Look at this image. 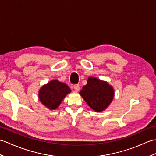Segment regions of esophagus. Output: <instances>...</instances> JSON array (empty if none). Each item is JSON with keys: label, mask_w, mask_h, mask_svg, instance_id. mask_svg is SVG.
<instances>
[{"label": "esophagus", "mask_w": 156, "mask_h": 156, "mask_svg": "<svg viewBox=\"0 0 156 156\" xmlns=\"http://www.w3.org/2000/svg\"><path fill=\"white\" fill-rule=\"evenodd\" d=\"M73 88H74L75 91L78 92V91H79V90H80V86H79V84H74V86H73Z\"/></svg>", "instance_id": "obj_1"}]
</instances>
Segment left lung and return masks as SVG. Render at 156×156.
Returning a JSON list of instances; mask_svg holds the SVG:
<instances>
[{"instance_id": "1", "label": "left lung", "mask_w": 156, "mask_h": 156, "mask_svg": "<svg viewBox=\"0 0 156 156\" xmlns=\"http://www.w3.org/2000/svg\"><path fill=\"white\" fill-rule=\"evenodd\" d=\"M80 94L92 109L101 112L111 103L114 97V89L106 82L90 77Z\"/></svg>"}]
</instances>
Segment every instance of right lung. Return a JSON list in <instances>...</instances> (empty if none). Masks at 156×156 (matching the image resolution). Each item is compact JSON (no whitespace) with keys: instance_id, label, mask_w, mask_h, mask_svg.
I'll return each instance as SVG.
<instances>
[{"instance_id":"1","label":"right lung","mask_w":156,"mask_h":156,"mask_svg":"<svg viewBox=\"0 0 156 156\" xmlns=\"http://www.w3.org/2000/svg\"><path fill=\"white\" fill-rule=\"evenodd\" d=\"M71 90L66 84L52 80L43 86L39 92V99L46 107L54 110L58 107L64 98Z\"/></svg>"}]
</instances>
